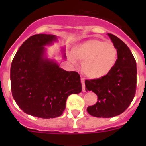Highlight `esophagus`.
<instances>
[{
  "instance_id": "esophagus-1",
  "label": "esophagus",
  "mask_w": 146,
  "mask_h": 146,
  "mask_svg": "<svg viewBox=\"0 0 146 146\" xmlns=\"http://www.w3.org/2000/svg\"><path fill=\"white\" fill-rule=\"evenodd\" d=\"M80 80H81V83H82V91H83V92H85V79H84L83 78H82V77H81V78H80Z\"/></svg>"
}]
</instances>
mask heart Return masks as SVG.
Here are the masks:
<instances>
[{"mask_svg":"<svg viewBox=\"0 0 146 146\" xmlns=\"http://www.w3.org/2000/svg\"><path fill=\"white\" fill-rule=\"evenodd\" d=\"M70 58L82 61V70L90 78H100L108 75L117 64L118 51L113 44L98 39H91L73 48Z\"/></svg>","mask_w":146,"mask_h":146,"instance_id":"b5f03b06","label":"heart"}]
</instances>
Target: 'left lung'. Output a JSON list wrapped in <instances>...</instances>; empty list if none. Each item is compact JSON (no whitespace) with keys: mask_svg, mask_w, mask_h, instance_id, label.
<instances>
[{"mask_svg":"<svg viewBox=\"0 0 146 146\" xmlns=\"http://www.w3.org/2000/svg\"><path fill=\"white\" fill-rule=\"evenodd\" d=\"M118 51L117 64L103 78L85 80V90L98 95V102L87 108L95 117L110 118L123 113L136 94V62L127 45L112 34H108Z\"/></svg>","mask_w":146,"mask_h":146,"instance_id":"8db88e82","label":"left lung"}]
</instances>
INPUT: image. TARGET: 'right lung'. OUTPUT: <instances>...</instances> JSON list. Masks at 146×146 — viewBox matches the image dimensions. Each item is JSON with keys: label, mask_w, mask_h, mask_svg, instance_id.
Instances as JSON below:
<instances>
[{"label": "right lung", "mask_w": 146, "mask_h": 146, "mask_svg": "<svg viewBox=\"0 0 146 146\" xmlns=\"http://www.w3.org/2000/svg\"><path fill=\"white\" fill-rule=\"evenodd\" d=\"M56 40L55 35L38 34L21 45L10 67L12 95L26 114L42 119L63 114L68 97L82 90L80 75L66 71L44 58V46Z\"/></svg>", "instance_id": "right-lung-1"}]
</instances>
